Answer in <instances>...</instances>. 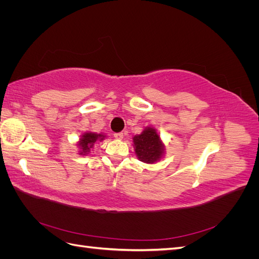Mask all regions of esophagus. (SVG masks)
<instances>
[{
    "mask_svg": "<svg viewBox=\"0 0 259 259\" xmlns=\"http://www.w3.org/2000/svg\"><path fill=\"white\" fill-rule=\"evenodd\" d=\"M123 137H124L123 133H115V134H114V138L117 139V140H122Z\"/></svg>",
    "mask_w": 259,
    "mask_h": 259,
    "instance_id": "esophagus-1",
    "label": "esophagus"
}]
</instances>
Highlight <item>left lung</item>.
Wrapping results in <instances>:
<instances>
[{"instance_id":"left-lung-1","label":"left lung","mask_w":259,"mask_h":259,"mask_svg":"<svg viewBox=\"0 0 259 259\" xmlns=\"http://www.w3.org/2000/svg\"><path fill=\"white\" fill-rule=\"evenodd\" d=\"M133 146L138 160L147 164L162 160L165 154V145L152 126H147L140 134L133 137Z\"/></svg>"}]
</instances>
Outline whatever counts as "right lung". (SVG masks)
Segmentation results:
<instances>
[{
    "label": "right lung",
    "instance_id": "1",
    "mask_svg": "<svg viewBox=\"0 0 259 259\" xmlns=\"http://www.w3.org/2000/svg\"><path fill=\"white\" fill-rule=\"evenodd\" d=\"M107 136L103 133L100 134H97V133H93V132H85L83 133V135H81L79 142L76 143L77 147V154L79 155H88L91 153V151L94 149V146L97 143L103 142V140Z\"/></svg>",
    "mask_w": 259,
    "mask_h": 259
}]
</instances>
